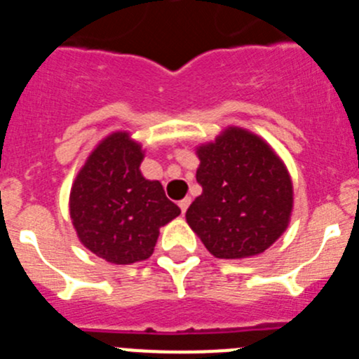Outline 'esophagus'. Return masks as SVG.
<instances>
[{"label": "esophagus", "instance_id": "obj_1", "mask_svg": "<svg viewBox=\"0 0 359 359\" xmlns=\"http://www.w3.org/2000/svg\"><path fill=\"white\" fill-rule=\"evenodd\" d=\"M189 204H191V198H189V197L182 198V201H180V202H179V208H180V211H182V215H184V213H186V211H188Z\"/></svg>", "mask_w": 359, "mask_h": 359}]
</instances>
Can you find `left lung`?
<instances>
[{"label":"left lung","mask_w":359,"mask_h":359,"mask_svg":"<svg viewBox=\"0 0 359 359\" xmlns=\"http://www.w3.org/2000/svg\"><path fill=\"white\" fill-rule=\"evenodd\" d=\"M202 195L186 220L217 258L264 253L287 229L292 182L282 158L264 139L242 128H226L197 148Z\"/></svg>","instance_id":"obj_1"}]
</instances>
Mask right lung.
<instances>
[{"mask_svg":"<svg viewBox=\"0 0 359 359\" xmlns=\"http://www.w3.org/2000/svg\"><path fill=\"white\" fill-rule=\"evenodd\" d=\"M141 144L130 133L102 139L81 168L70 191V218L81 244L110 264L151 257L158 229L179 217L158 180L141 173Z\"/></svg>","mask_w":359,"mask_h":359,"instance_id":"1","label":"right lung"}]
</instances>
